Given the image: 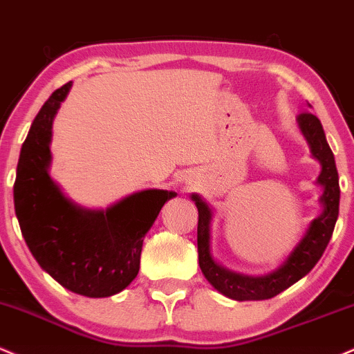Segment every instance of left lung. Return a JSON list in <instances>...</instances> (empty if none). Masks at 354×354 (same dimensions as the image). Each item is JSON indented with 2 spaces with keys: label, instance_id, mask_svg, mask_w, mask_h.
I'll list each match as a JSON object with an SVG mask.
<instances>
[{
  "label": "left lung",
  "instance_id": "obj_1",
  "mask_svg": "<svg viewBox=\"0 0 354 354\" xmlns=\"http://www.w3.org/2000/svg\"><path fill=\"white\" fill-rule=\"evenodd\" d=\"M310 106V104H308ZM311 107V106H310ZM311 156L322 165L317 184L322 185L323 192L319 195L322 214L310 222L305 235L295 245L283 263L277 270L261 277H250L243 273L232 272L218 263L212 255V218L214 210L198 194H192L190 198L195 202L198 210L197 227V248L198 265L203 277L217 292L236 301H257L268 300L277 297L283 290L297 283L303 277L308 275L311 268L318 263L325 252L339 212V180L336 170L335 156L326 142L325 131L317 115L311 112H303L297 118Z\"/></svg>",
  "mask_w": 354,
  "mask_h": 354
}]
</instances>
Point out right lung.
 Here are the masks:
<instances>
[{
    "label": "right lung",
    "instance_id": "1",
    "mask_svg": "<svg viewBox=\"0 0 354 354\" xmlns=\"http://www.w3.org/2000/svg\"><path fill=\"white\" fill-rule=\"evenodd\" d=\"M49 95L21 147L15 210L21 234L39 267L69 292L106 298L122 292L139 273L144 236L172 190L147 189L104 209H86L53 180V120L71 91Z\"/></svg>",
    "mask_w": 354,
    "mask_h": 354
}]
</instances>
